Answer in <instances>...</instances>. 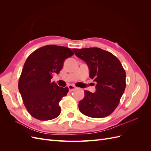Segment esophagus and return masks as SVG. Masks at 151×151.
I'll return each instance as SVG.
<instances>
[{
  "instance_id": "esophagus-1",
  "label": "esophagus",
  "mask_w": 151,
  "mask_h": 151,
  "mask_svg": "<svg viewBox=\"0 0 151 151\" xmlns=\"http://www.w3.org/2000/svg\"><path fill=\"white\" fill-rule=\"evenodd\" d=\"M68 89H69V91L70 92H71V91H74V90H75L76 89V87L75 86H74V85H68Z\"/></svg>"
}]
</instances>
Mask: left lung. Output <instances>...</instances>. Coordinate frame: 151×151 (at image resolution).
<instances>
[{
    "label": "left lung",
    "instance_id": "obj_1",
    "mask_svg": "<svg viewBox=\"0 0 151 151\" xmlns=\"http://www.w3.org/2000/svg\"><path fill=\"white\" fill-rule=\"evenodd\" d=\"M72 50L86 62L89 77L96 82L94 93L84 91V98L79 103V110L91 118L108 116L117 107L125 89L126 73L121 62L111 53L99 48Z\"/></svg>",
    "mask_w": 151,
    "mask_h": 151
}]
</instances>
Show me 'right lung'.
Returning a JSON list of instances; mask_svg holds the SVG:
<instances>
[{"label":"right lung","mask_w":151,"mask_h":151,"mask_svg":"<svg viewBox=\"0 0 151 151\" xmlns=\"http://www.w3.org/2000/svg\"><path fill=\"white\" fill-rule=\"evenodd\" d=\"M72 55L67 47L49 45L36 50L26 59L18 88L26 108L36 119L53 120L60 114L58 103L68 88L58 86L51 79Z\"/></svg>","instance_id":"obj_1"}]
</instances>
